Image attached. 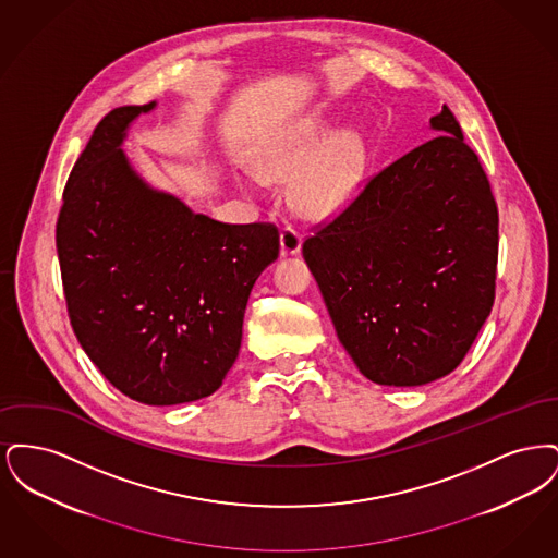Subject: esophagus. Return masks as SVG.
Masks as SVG:
<instances>
[{
	"label": "esophagus",
	"mask_w": 558,
	"mask_h": 558,
	"mask_svg": "<svg viewBox=\"0 0 558 558\" xmlns=\"http://www.w3.org/2000/svg\"><path fill=\"white\" fill-rule=\"evenodd\" d=\"M280 244H282V255H294L301 251V234L292 226H287L280 234Z\"/></svg>",
	"instance_id": "obj_1"
}]
</instances>
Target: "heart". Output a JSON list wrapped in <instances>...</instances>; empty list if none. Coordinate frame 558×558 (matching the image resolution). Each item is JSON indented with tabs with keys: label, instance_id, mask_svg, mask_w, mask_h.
Returning <instances> with one entry per match:
<instances>
[{
	"label": "heart",
	"instance_id": "1",
	"mask_svg": "<svg viewBox=\"0 0 558 558\" xmlns=\"http://www.w3.org/2000/svg\"><path fill=\"white\" fill-rule=\"evenodd\" d=\"M326 133V121L318 114L296 117L267 137L255 155V169L264 178H284L294 171L291 198L294 207L312 217H324L343 209L366 171V146L355 132Z\"/></svg>",
	"mask_w": 558,
	"mask_h": 558
}]
</instances>
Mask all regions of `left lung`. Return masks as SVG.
Wrapping results in <instances>:
<instances>
[{"instance_id": "8db88e82", "label": "left lung", "mask_w": 558, "mask_h": 558, "mask_svg": "<svg viewBox=\"0 0 558 558\" xmlns=\"http://www.w3.org/2000/svg\"><path fill=\"white\" fill-rule=\"evenodd\" d=\"M303 240L337 337L378 385L416 387L469 353L496 296L498 205L448 107Z\"/></svg>"}]
</instances>
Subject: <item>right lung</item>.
Segmentation results:
<instances>
[{
    "mask_svg": "<svg viewBox=\"0 0 558 558\" xmlns=\"http://www.w3.org/2000/svg\"><path fill=\"white\" fill-rule=\"evenodd\" d=\"M153 107L98 123L64 186L56 248L87 357L123 396L175 405L215 393L236 362L248 294L280 232L215 221L146 186L119 146Z\"/></svg>",
    "mask_w": 558,
    "mask_h": 558,
    "instance_id": "add662e5",
    "label": "right lung"
}]
</instances>
